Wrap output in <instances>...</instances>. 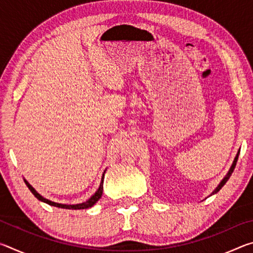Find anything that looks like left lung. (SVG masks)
Here are the masks:
<instances>
[{
    "mask_svg": "<svg viewBox=\"0 0 253 253\" xmlns=\"http://www.w3.org/2000/svg\"><path fill=\"white\" fill-rule=\"evenodd\" d=\"M239 154H240V149L238 151V153H237V155H235V157H234V160H233V163H232V165H231V168H230V169H229V172L226 173V175L225 176L222 178V181L220 182V184L219 185H217L216 187H215V190H214L211 194H210L209 196H212L213 194H216L217 192H219L222 187L224 186V184L228 182V179L230 178V176L231 175H232V173H233V170H234V169H235V165H237V162H238V158H239Z\"/></svg>",
    "mask_w": 253,
    "mask_h": 253,
    "instance_id": "obj_1",
    "label": "left lung"
}]
</instances>
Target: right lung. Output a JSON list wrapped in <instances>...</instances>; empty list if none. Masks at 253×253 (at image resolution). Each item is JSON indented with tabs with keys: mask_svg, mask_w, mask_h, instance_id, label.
Wrapping results in <instances>:
<instances>
[{
	"mask_svg": "<svg viewBox=\"0 0 253 253\" xmlns=\"http://www.w3.org/2000/svg\"><path fill=\"white\" fill-rule=\"evenodd\" d=\"M105 173H106V170H105L104 173H102L100 185H99V187H98V190L96 191V193L93 194L90 199L85 201V202L79 203V204H61V203L53 202V201H50V200H48V199H45V198H43V196H42L41 194L38 193V192H37L36 190H34V187H33V186L31 185V184H30L25 178H24V182H25V184H27V186L29 187V190L32 192V194H33L34 196H36V198H37L38 200L41 201V202H44V203L49 204V205H52V207H57V208H61V209H68V210H84V209L91 208L92 205H95V204L98 202V200H99V199L101 198L102 191H104V177H105Z\"/></svg>",
	"mask_w": 253,
	"mask_h": 253,
	"instance_id": "1",
	"label": "right lung"
}]
</instances>
